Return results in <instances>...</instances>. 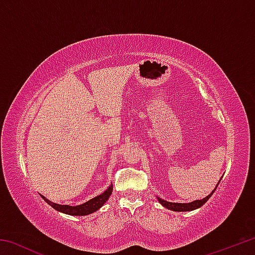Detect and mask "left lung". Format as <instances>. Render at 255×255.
I'll use <instances>...</instances> for the list:
<instances>
[{"label":"left lung","instance_id":"left-lung-1","mask_svg":"<svg viewBox=\"0 0 255 255\" xmlns=\"http://www.w3.org/2000/svg\"><path fill=\"white\" fill-rule=\"evenodd\" d=\"M219 181H221V180H219ZM219 181H218V183H219ZM218 183H217V185H218ZM217 185H216V188L210 192V195L205 197L204 199L193 200L191 202H187V204H184V202H183V204H181V202H170V201H166V200L162 199V198H159V197H157V200H158L159 204H161L164 207V208L170 209L172 211H191V210L200 208L202 205L206 204L207 200H208L209 198L211 197V195H213V193L215 192V190L217 189Z\"/></svg>","mask_w":255,"mask_h":255}]
</instances>
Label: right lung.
Here are the masks:
<instances>
[{"label": "right lung", "mask_w": 255, "mask_h": 255, "mask_svg": "<svg viewBox=\"0 0 255 255\" xmlns=\"http://www.w3.org/2000/svg\"><path fill=\"white\" fill-rule=\"evenodd\" d=\"M112 189H114V185H112V183H111L109 187H108L106 191H103L101 195L94 197V198H92V199H90L89 201L84 202V204L77 205V206L58 205V204H55V202H51L44 196H41V197H42V199L47 202V204L53 207L55 210L60 211V213L71 215V216H86V215H90L92 213H96L98 209H100L101 207L106 204L107 200L109 199V197L111 196Z\"/></svg>", "instance_id": "obj_1"}]
</instances>
